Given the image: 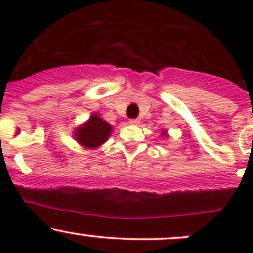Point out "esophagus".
Instances as JSON below:
<instances>
[{
  "label": "esophagus",
  "instance_id": "34e87169",
  "mask_svg": "<svg viewBox=\"0 0 253 253\" xmlns=\"http://www.w3.org/2000/svg\"><path fill=\"white\" fill-rule=\"evenodd\" d=\"M129 124H131V125H138L139 120L138 119H131V120H129Z\"/></svg>",
  "mask_w": 253,
  "mask_h": 253
}]
</instances>
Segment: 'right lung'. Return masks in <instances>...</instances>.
<instances>
[{"instance_id": "obj_1", "label": "right lung", "mask_w": 253, "mask_h": 253, "mask_svg": "<svg viewBox=\"0 0 253 253\" xmlns=\"http://www.w3.org/2000/svg\"><path fill=\"white\" fill-rule=\"evenodd\" d=\"M111 133V125L94 114L86 124L75 132L76 139L86 148H96L108 139Z\"/></svg>"}]
</instances>
